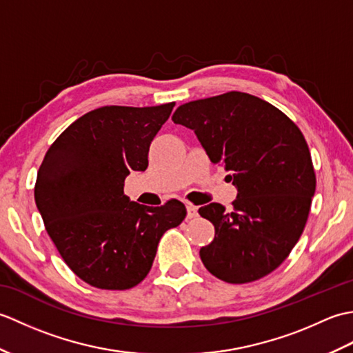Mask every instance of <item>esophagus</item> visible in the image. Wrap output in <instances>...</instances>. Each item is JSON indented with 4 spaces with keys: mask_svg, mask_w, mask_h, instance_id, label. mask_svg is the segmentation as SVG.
<instances>
[{
    "mask_svg": "<svg viewBox=\"0 0 353 353\" xmlns=\"http://www.w3.org/2000/svg\"><path fill=\"white\" fill-rule=\"evenodd\" d=\"M199 215V209H197V206H194V205H186V216H188V219H196V216Z\"/></svg>",
    "mask_w": 353,
    "mask_h": 353,
    "instance_id": "esophagus-1",
    "label": "esophagus"
}]
</instances>
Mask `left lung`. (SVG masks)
Wrapping results in <instances>:
<instances>
[{"label": "left lung", "mask_w": 353, "mask_h": 353, "mask_svg": "<svg viewBox=\"0 0 353 353\" xmlns=\"http://www.w3.org/2000/svg\"><path fill=\"white\" fill-rule=\"evenodd\" d=\"M172 121L194 130L214 163L232 171L234 209H199L215 228L200 249L209 273L229 283L270 274L301 238L316 192V172L301 129L258 97L230 91L179 106Z\"/></svg>", "instance_id": "obj_1"}]
</instances>
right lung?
Returning <instances> with one entry per match:
<instances>
[{
  "label": "right lung",
  "instance_id": "obj_1",
  "mask_svg": "<svg viewBox=\"0 0 353 353\" xmlns=\"http://www.w3.org/2000/svg\"><path fill=\"white\" fill-rule=\"evenodd\" d=\"M174 104L91 110L45 153L36 206L65 264L95 288L129 290L144 281L162 235L185 220L176 199L148 208L124 196V179L147 170L150 144Z\"/></svg>",
  "mask_w": 353,
  "mask_h": 353
}]
</instances>
